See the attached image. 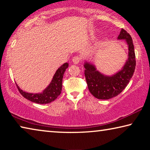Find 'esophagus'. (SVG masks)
Wrapping results in <instances>:
<instances>
[{"mask_svg": "<svg viewBox=\"0 0 150 150\" xmlns=\"http://www.w3.org/2000/svg\"><path fill=\"white\" fill-rule=\"evenodd\" d=\"M80 57H78V56H75L73 58V63H74V64H78L80 62Z\"/></svg>", "mask_w": 150, "mask_h": 150, "instance_id": "obj_1", "label": "esophagus"}]
</instances>
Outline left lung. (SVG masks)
I'll return each mask as SVG.
<instances>
[{
    "instance_id": "left-lung-1",
    "label": "left lung",
    "mask_w": 150,
    "mask_h": 150,
    "mask_svg": "<svg viewBox=\"0 0 150 150\" xmlns=\"http://www.w3.org/2000/svg\"><path fill=\"white\" fill-rule=\"evenodd\" d=\"M117 39L124 40L128 50V58L120 70L113 75H106L97 70L94 63L86 60L84 63L88 90L98 99L107 100L119 95L128 84L135 70V52L130 35L122 29Z\"/></svg>"
}]
</instances>
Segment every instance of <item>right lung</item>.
<instances>
[{
	"label": "right lung",
	"instance_id": "right-lung-1",
	"mask_svg": "<svg viewBox=\"0 0 150 150\" xmlns=\"http://www.w3.org/2000/svg\"><path fill=\"white\" fill-rule=\"evenodd\" d=\"M69 67V63H65L58 68L53 77L49 85L41 93H30L22 91L16 83L18 89L20 94L26 99L38 104H48L53 102L57 98L62 89V80L64 73Z\"/></svg>",
	"mask_w": 150,
	"mask_h": 150
}]
</instances>
